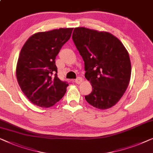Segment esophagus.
<instances>
[{"instance_id": "34e87169", "label": "esophagus", "mask_w": 153, "mask_h": 153, "mask_svg": "<svg viewBox=\"0 0 153 153\" xmlns=\"http://www.w3.org/2000/svg\"><path fill=\"white\" fill-rule=\"evenodd\" d=\"M82 82V78L80 77H77V78L75 79V82L76 84H80Z\"/></svg>"}]
</instances>
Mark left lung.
I'll return each instance as SVG.
<instances>
[{
  "label": "left lung",
  "instance_id": "obj_1",
  "mask_svg": "<svg viewBox=\"0 0 153 153\" xmlns=\"http://www.w3.org/2000/svg\"><path fill=\"white\" fill-rule=\"evenodd\" d=\"M72 39L85 62V76L92 91L85 98L97 109L114 106L126 92L131 76L128 51L119 39L106 32L76 27Z\"/></svg>",
  "mask_w": 153,
  "mask_h": 153
}]
</instances>
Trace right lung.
Segmentation results:
<instances>
[{
  "mask_svg": "<svg viewBox=\"0 0 153 153\" xmlns=\"http://www.w3.org/2000/svg\"><path fill=\"white\" fill-rule=\"evenodd\" d=\"M74 28L38 33L23 45L16 66L19 85L32 103L50 107L60 100L68 84L57 77L55 58Z\"/></svg>",
  "mask_w": 153,
  "mask_h": 153,
  "instance_id": "obj_1",
  "label": "right lung"
}]
</instances>
